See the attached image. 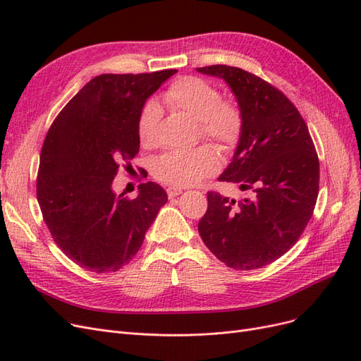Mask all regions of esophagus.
Here are the masks:
<instances>
[{"label": "esophagus", "mask_w": 361, "mask_h": 361, "mask_svg": "<svg viewBox=\"0 0 361 361\" xmlns=\"http://www.w3.org/2000/svg\"><path fill=\"white\" fill-rule=\"evenodd\" d=\"M167 195L170 199H173V197H176V195H179L180 192H182V188L180 187H167Z\"/></svg>", "instance_id": "34e87169"}]
</instances>
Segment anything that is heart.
Returning <instances> with one entry per match:
<instances>
[{"mask_svg":"<svg viewBox=\"0 0 361 361\" xmlns=\"http://www.w3.org/2000/svg\"><path fill=\"white\" fill-rule=\"evenodd\" d=\"M162 101L170 110L197 120L200 135L212 140L224 150H232L241 140L244 114L235 101L221 99L215 85L197 76H180L164 92ZM161 106L147 101L141 106L137 120V134L141 146L157 145ZM220 158L212 146H199L191 150H171L158 157L154 176L174 187H188L216 173Z\"/></svg>","mask_w":361,"mask_h":361,"instance_id":"obj_1","label":"heart"}]
</instances>
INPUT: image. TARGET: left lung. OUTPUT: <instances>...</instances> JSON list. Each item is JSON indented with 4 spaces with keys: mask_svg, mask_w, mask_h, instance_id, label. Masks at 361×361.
<instances>
[{
    "mask_svg": "<svg viewBox=\"0 0 361 361\" xmlns=\"http://www.w3.org/2000/svg\"><path fill=\"white\" fill-rule=\"evenodd\" d=\"M197 71L223 78L241 106L243 135L218 180L247 194L236 202L207 192L199 233L227 267L257 269L289 251L310 221L319 191L318 154L297 106L274 85L226 64Z\"/></svg>",
    "mask_w": 361,
    "mask_h": 361,
    "instance_id": "1",
    "label": "left lung"
}]
</instances>
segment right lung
I'll list each match as a JSON object with an SVG mask.
<instances>
[{
    "mask_svg": "<svg viewBox=\"0 0 361 361\" xmlns=\"http://www.w3.org/2000/svg\"><path fill=\"white\" fill-rule=\"evenodd\" d=\"M174 69L104 73L87 82L54 120L40 152L37 202L51 236L87 271L114 272L145 241L167 192L140 185L135 199L113 191L118 170L130 169L140 149L141 106Z\"/></svg>",
    "mask_w": 361,
    "mask_h": 361,
    "instance_id": "1",
    "label": "right lung"
}]
</instances>
